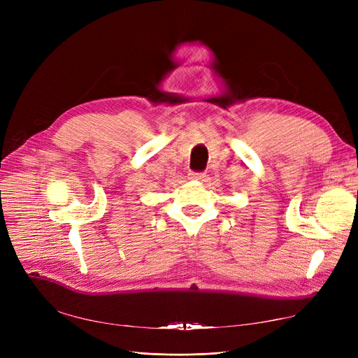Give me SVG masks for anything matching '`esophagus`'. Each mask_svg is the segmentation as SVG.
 Masks as SVG:
<instances>
[{
  "instance_id": "esophagus-1",
  "label": "esophagus",
  "mask_w": 358,
  "mask_h": 358,
  "mask_svg": "<svg viewBox=\"0 0 358 358\" xmlns=\"http://www.w3.org/2000/svg\"><path fill=\"white\" fill-rule=\"evenodd\" d=\"M189 179L203 182L206 179V173H189Z\"/></svg>"
}]
</instances>
